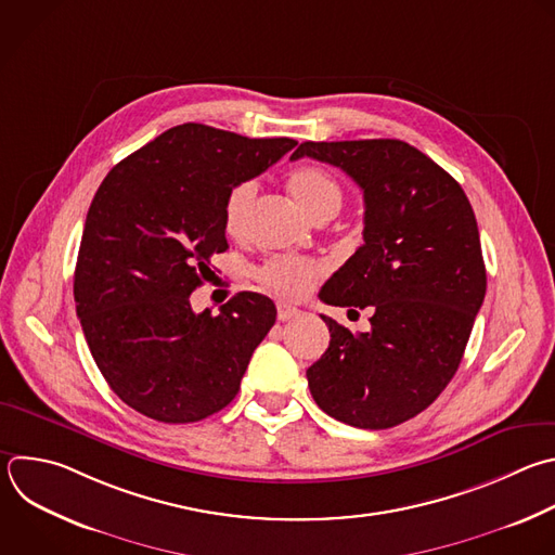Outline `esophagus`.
<instances>
[{
  "mask_svg": "<svg viewBox=\"0 0 555 555\" xmlns=\"http://www.w3.org/2000/svg\"><path fill=\"white\" fill-rule=\"evenodd\" d=\"M298 315H300V309H296V307H292V305H285V302H279V305H276V318H279L281 322L294 320V318H298Z\"/></svg>",
  "mask_w": 555,
  "mask_h": 555,
  "instance_id": "34e87169",
  "label": "esophagus"
}]
</instances>
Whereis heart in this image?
Wrapping results in <instances>:
<instances>
[{
  "label": "heart",
  "mask_w": 555,
  "mask_h": 555,
  "mask_svg": "<svg viewBox=\"0 0 555 555\" xmlns=\"http://www.w3.org/2000/svg\"><path fill=\"white\" fill-rule=\"evenodd\" d=\"M287 190L298 207L313 220L333 218L341 203L344 190L337 178L318 165H300L287 176ZM259 194L257 180H242L229 192L224 203V231L242 237ZM324 263L300 257H274L257 270V279L270 292L285 298H302L324 274Z\"/></svg>",
  "instance_id": "heart-1"
}]
</instances>
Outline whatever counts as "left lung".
<instances>
[{
  "label": "left lung",
  "mask_w": 555,
  "mask_h": 555,
  "mask_svg": "<svg viewBox=\"0 0 555 555\" xmlns=\"http://www.w3.org/2000/svg\"><path fill=\"white\" fill-rule=\"evenodd\" d=\"M363 192V244L324 283L335 307H373L371 331L322 315L331 341L307 371L313 401L339 423L388 429L427 410L453 379L486 296L473 207L460 182L399 139L305 141Z\"/></svg>",
  "instance_id": "8db88e82"
}]
</instances>
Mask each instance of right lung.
<instances>
[{
    "label": "right lung",
    "instance_id": "add662e5",
    "mask_svg": "<svg viewBox=\"0 0 555 555\" xmlns=\"http://www.w3.org/2000/svg\"><path fill=\"white\" fill-rule=\"evenodd\" d=\"M294 139H248L182 124L119 160L89 207L74 274L76 313L111 390L139 414L198 423L237 395L276 320L268 296L240 292L218 315L192 292L224 253V203Z\"/></svg>",
    "mask_w": 555,
    "mask_h": 555
}]
</instances>
